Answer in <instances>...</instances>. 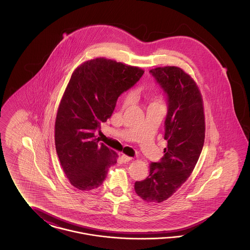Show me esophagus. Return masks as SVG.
Here are the masks:
<instances>
[{
  "label": "esophagus",
  "mask_w": 250,
  "mask_h": 250,
  "mask_svg": "<svg viewBox=\"0 0 250 250\" xmlns=\"http://www.w3.org/2000/svg\"><path fill=\"white\" fill-rule=\"evenodd\" d=\"M121 158H122L123 162H125V163H126V162H129V161L132 160V157H130V156H127V155H121Z\"/></svg>",
  "instance_id": "esophagus-1"
}]
</instances>
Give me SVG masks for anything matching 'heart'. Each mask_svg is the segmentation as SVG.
I'll return each mask as SVG.
<instances>
[{
  "instance_id": "1",
  "label": "heart",
  "mask_w": 250,
  "mask_h": 250,
  "mask_svg": "<svg viewBox=\"0 0 250 250\" xmlns=\"http://www.w3.org/2000/svg\"><path fill=\"white\" fill-rule=\"evenodd\" d=\"M131 99H132V97H131L130 95H128V96L125 98V104H129ZM158 104H160V100H159L158 97H155L151 105H158Z\"/></svg>"
}]
</instances>
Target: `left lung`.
Wrapping results in <instances>:
<instances>
[{"label": "left lung", "instance_id": "8db88e82", "mask_svg": "<svg viewBox=\"0 0 250 250\" xmlns=\"http://www.w3.org/2000/svg\"><path fill=\"white\" fill-rule=\"evenodd\" d=\"M167 96L164 139L167 146L150 174L135 183V191L148 202H164L190 176L202 153L205 123L201 92L196 83L176 66L150 70Z\"/></svg>", "mask_w": 250, "mask_h": 250}]
</instances>
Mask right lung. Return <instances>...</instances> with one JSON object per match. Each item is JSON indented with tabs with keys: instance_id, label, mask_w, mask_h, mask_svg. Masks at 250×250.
<instances>
[{
	"instance_id": "obj_1",
	"label": "right lung",
	"mask_w": 250,
	"mask_h": 250,
	"mask_svg": "<svg viewBox=\"0 0 250 250\" xmlns=\"http://www.w3.org/2000/svg\"><path fill=\"white\" fill-rule=\"evenodd\" d=\"M143 69L96 58L72 74L55 121V147L61 166L80 190L97 188L117 154L95 138L101 123L110 118L120 95L143 77Z\"/></svg>"
}]
</instances>
